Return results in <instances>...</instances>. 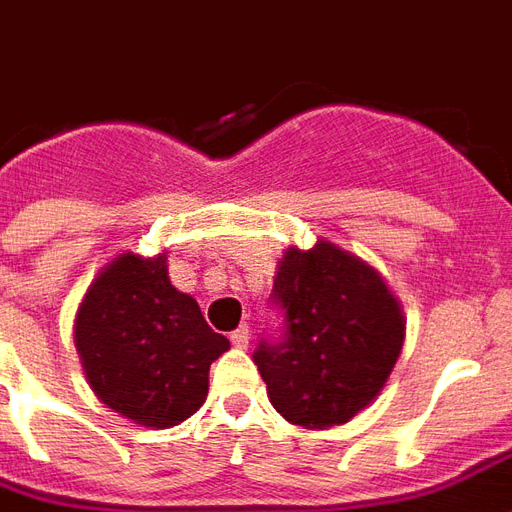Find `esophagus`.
I'll use <instances>...</instances> for the list:
<instances>
[{
	"mask_svg": "<svg viewBox=\"0 0 512 512\" xmlns=\"http://www.w3.org/2000/svg\"><path fill=\"white\" fill-rule=\"evenodd\" d=\"M229 340H232L234 348H248V340H251V329H248V324L237 326V329L229 334Z\"/></svg>",
	"mask_w": 512,
	"mask_h": 512,
	"instance_id": "esophagus-1",
	"label": "esophagus"
}]
</instances>
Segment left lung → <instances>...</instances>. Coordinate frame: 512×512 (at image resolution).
<instances>
[{"mask_svg": "<svg viewBox=\"0 0 512 512\" xmlns=\"http://www.w3.org/2000/svg\"><path fill=\"white\" fill-rule=\"evenodd\" d=\"M253 364L272 407L291 424L326 429L351 421L378 397L402 351L405 321L383 278L351 253L318 242L280 261Z\"/></svg>", "mask_w": 512, "mask_h": 512, "instance_id": "1", "label": "left lung"}]
</instances>
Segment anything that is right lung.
Listing matches in <instances>:
<instances>
[{
	"label": "right lung",
	"instance_id": "right-lung-1",
	"mask_svg": "<svg viewBox=\"0 0 512 512\" xmlns=\"http://www.w3.org/2000/svg\"><path fill=\"white\" fill-rule=\"evenodd\" d=\"M75 345L94 394L142 426H175L207 397V372L229 340L207 326L167 278V259L124 253L94 286L75 321Z\"/></svg>",
	"mask_w": 512,
	"mask_h": 512
}]
</instances>
